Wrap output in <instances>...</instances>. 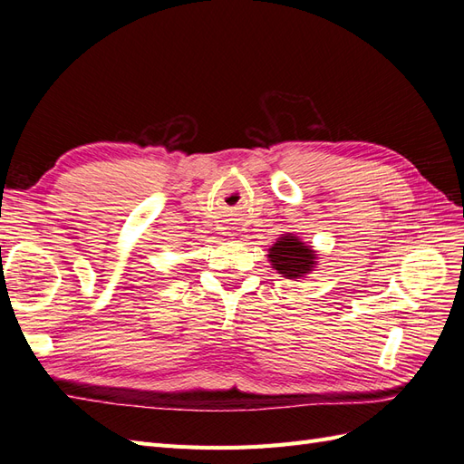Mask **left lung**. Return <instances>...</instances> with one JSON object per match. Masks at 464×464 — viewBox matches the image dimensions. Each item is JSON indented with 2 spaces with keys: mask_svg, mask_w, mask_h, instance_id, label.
<instances>
[{
  "mask_svg": "<svg viewBox=\"0 0 464 464\" xmlns=\"http://www.w3.org/2000/svg\"><path fill=\"white\" fill-rule=\"evenodd\" d=\"M317 254L294 234H283L269 249V261L278 275L286 278H302L317 265Z\"/></svg>",
  "mask_w": 464,
  "mask_h": 464,
  "instance_id": "left-lung-1",
  "label": "left lung"
}]
</instances>
